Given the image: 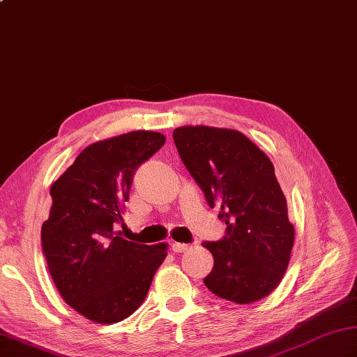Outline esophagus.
<instances>
[{
	"label": "esophagus",
	"mask_w": 357,
	"mask_h": 357,
	"mask_svg": "<svg viewBox=\"0 0 357 357\" xmlns=\"http://www.w3.org/2000/svg\"><path fill=\"white\" fill-rule=\"evenodd\" d=\"M188 248H190V245L181 244V242H173V244H172V250L174 253H184V252H187Z\"/></svg>",
	"instance_id": "obj_1"
}]
</instances>
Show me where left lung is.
Returning a JSON list of instances; mask_svg holds the SVG:
<instances>
[{
	"label": "left lung",
	"instance_id": "1",
	"mask_svg": "<svg viewBox=\"0 0 357 357\" xmlns=\"http://www.w3.org/2000/svg\"><path fill=\"white\" fill-rule=\"evenodd\" d=\"M173 141L208 206L219 207L225 236L202 242L215 265L204 279L208 290L234 304L268 296L290 262L294 227L270 158L231 128L184 126Z\"/></svg>",
	"mask_w": 357,
	"mask_h": 357
}]
</instances>
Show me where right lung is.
<instances>
[{"instance_id":"obj_1","label":"right lung","mask_w":357,"mask_h":357,"mask_svg":"<svg viewBox=\"0 0 357 357\" xmlns=\"http://www.w3.org/2000/svg\"><path fill=\"white\" fill-rule=\"evenodd\" d=\"M164 142L161 133L136 130L90 144L50 187L43 252L66 304L89 321L130 316L165 259L167 244H136L113 230L123 222L136 169Z\"/></svg>"}]
</instances>
